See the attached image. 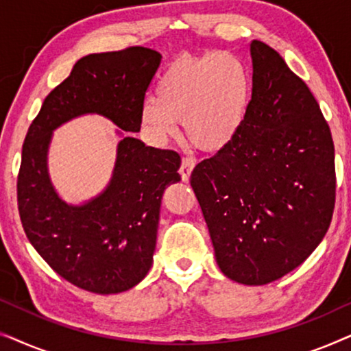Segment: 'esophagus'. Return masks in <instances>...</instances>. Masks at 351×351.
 <instances>
[{
  "instance_id": "34e87169",
  "label": "esophagus",
  "mask_w": 351,
  "mask_h": 351,
  "mask_svg": "<svg viewBox=\"0 0 351 351\" xmlns=\"http://www.w3.org/2000/svg\"><path fill=\"white\" fill-rule=\"evenodd\" d=\"M193 167H195V161L191 160V158H184V160H182V165L179 169L182 180L184 182L190 180V176H191V171H193Z\"/></svg>"
}]
</instances>
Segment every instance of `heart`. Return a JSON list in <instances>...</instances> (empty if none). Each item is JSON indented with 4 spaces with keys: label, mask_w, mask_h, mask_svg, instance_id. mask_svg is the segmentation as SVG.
Instances as JSON below:
<instances>
[{
    "label": "heart",
    "mask_w": 351,
    "mask_h": 351,
    "mask_svg": "<svg viewBox=\"0 0 351 351\" xmlns=\"http://www.w3.org/2000/svg\"><path fill=\"white\" fill-rule=\"evenodd\" d=\"M252 102V75L232 52L184 56L165 70L156 97L141 104L138 121L148 137L165 143L179 132L201 150L228 147L246 123Z\"/></svg>",
    "instance_id": "obj_1"
}]
</instances>
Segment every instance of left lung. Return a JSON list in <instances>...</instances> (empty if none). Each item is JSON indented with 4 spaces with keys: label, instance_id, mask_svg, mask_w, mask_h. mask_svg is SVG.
Wrapping results in <instances>:
<instances>
[{
    "label": "left lung",
    "instance_id": "8db88e82",
    "mask_svg": "<svg viewBox=\"0 0 351 351\" xmlns=\"http://www.w3.org/2000/svg\"><path fill=\"white\" fill-rule=\"evenodd\" d=\"M252 102L238 137L191 172L215 261L247 286L276 281L315 251L335 201L334 143L308 86L251 43Z\"/></svg>",
    "mask_w": 351,
    "mask_h": 351
}]
</instances>
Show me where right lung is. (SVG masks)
<instances>
[{
    "mask_svg": "<svg viewBox=\"0 0 351 351\" xmlns=\"http://www.w3.org/2000/svg\"><path fill=\"white\" fill-rule=\"evenodd\" d=\"M161 64L150 47L89 54L51 90L28 128L17 179L22 227L52 270L95 294H118L138 285L153 263L161 198L180 180V156L147 147L138 110ZM84 114H99L119 129L117 161L109 185L81 205L56 193L47 169L51 132Z\"/></svg>",
    "mask_w": 351,
    "mask_h": 351,
    "instance_id": "add662e5",
    "label": "right lung"
}]
</instances>
